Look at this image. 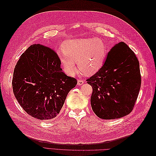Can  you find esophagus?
I'll return each mask as SVG.
<instances>
[{
  "mask_svg": "<svg viewBox=\"0 0 156 156\" xmlns=\"http://www.w3.org/2000/svg\"><path fill=\"white\" fill-rule=\"evenodd\" d=\"M83 83H84V81H83V79H79L77 80V84H78L79 86L82 85V84H83Z\"/></svg>",
  "mask_w": 156,
  "mask_h": 156,
  "instance_id": "1",
  "label": "esophagus"
}]
</instances>
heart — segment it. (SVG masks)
I'll list each match as a JSON object with an SVG mask.
<instances>
[{
  "label": "heart",
  "instance_id": "b5f03b06",
  "mask_svg": "<svg viewBox=\"0 0 156 156\" xmlns=\"http://www.w3.org/2000/svg\"><path fill=\"white\" fill-rule=\"evenodd\" d=\"M62 51L58 53L64 71L73 74L77 61L80 72L85 75H93L101 69L108 54L105 42L96 37H84L68 40L62 46Z\"/></svg>",
  "mask_w": 156,
  "mask_h": 156
}]
</instances>
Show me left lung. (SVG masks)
<instances>
[{"label":"left lung","mask_w":156,"mask_h":156,"mask_svg":"<svg viewBox=\"0 0 156 156\" xmlns=\"http://www.w3.org/2000/svg\"><path fill=\"white\" fill-rule=\"evenodd\" d=\"M92 87L90 98L94 112L101 119L125 116L133 111L141 84L139 62L124 42L108 52L101 69L87 79Z\"/></svg>","instance_id":"8db88e82"}]
</instances>
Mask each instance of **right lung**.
Instances as JSON below:
<instances>
[{"label": "right lung", "mask_w": 156, "mask_h": 156, "mask_svg": "<svg viewBox=\"0 0 156 156\" xmlns=\"http://www.w3.org/2000/svg\"><path fill=\"white\" fill-rule=\"evenodd\" d=\"M56 52L41 44L30 46L14 69L12 88L23 109L38 120L57 116L68 92L77 83L60 68Z\"/></svg>", "instance_id": "obj_1"}]
</instances>
